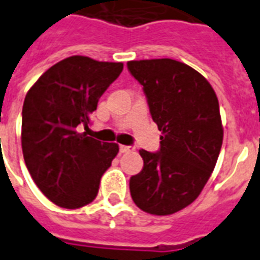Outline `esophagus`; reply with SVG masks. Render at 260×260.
<instances>
[{
    "mask_svg": "<svg viewBox=\"0 0 260 260\" xmlns=\"http://www.w3.org/2000/svg\"><path fill=\"white\" fill-rule=\"evenodd\" d=\"M119 149L122 153H128V152H133V150H134L132 146H126V145H120Z\"/></svg>",
    "mask_w": 260,
    "mask_h": 260,
    "instance_id": "esophagus-1",
    "label": "esophagus"
}]
</instances>
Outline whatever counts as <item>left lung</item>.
<instances>
[{
	"label": "left lung",
	"mask_w": 260,
	"mask_h": 260,
	"mask_svg": "<svg viewBox=\"0 0 260 260\" xmlns=\"http://www.w3.org/2000/svg\"><path fill=\"white\" fill-rule=\"evenodd\" d=\"M144 86L160 152L141 149L144 168L130 179V194L141 210L170 216L198 198L216 167L224 128L218 99L206 78L183 62L161 58L128 61Z\"/></svg>",
	"instance_id": "obj_1"
}]
</instances>
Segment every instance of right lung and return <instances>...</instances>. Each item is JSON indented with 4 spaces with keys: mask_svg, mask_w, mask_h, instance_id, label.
<instances>
[{
    "mask_svg": "<svg viewBox=\"0 0 260 260\" xmlns=\"http://www.w3.org/2000/svg\"><path fill=\"white\" fill-rule=\"evenodd\" d=\"M122 70V62L73 55L46 70L27 92L24 161L39 190L58 206L78 209L92 202L119 152L118 144L100 142L86 130L99 99Z\"/></svg>",
    "mask_w": 260,
    "mask_h": 260,
    "instance_id": "1",
    "label": "right lung"
}]
</instances>
